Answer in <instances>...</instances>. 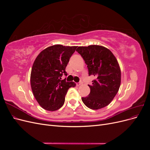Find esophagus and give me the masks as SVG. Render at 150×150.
<instances>
[{
  "mask_svg": "<svg viewBox=\"0 0 150 150\" xmlns=\"http://www.w3.org/2000/svg\"><path fill=\"white\" fill-rule=\"evenodd\" d=\"M81 84H82V82H79V83H76V85L78 86H80Z\"/></svg>",
  "mask_w": 150,
  "mask_h": 150,
  "instance_id": "esophagus-1",
  "label": "esophagus"
}]
</instances>
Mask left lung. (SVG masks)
<instances>
[{
  "label": "left lung",
  "mask_w": 150,
  "mask_h": 150,
  "mask_svg": "<svg viewBox=\"0 0 150 150\" xmlns=\"http://www.w3.org/2000/svg\"><path fill=\"white\" fill-rule=\"evenodd\" d=\"M83 58L89 76L96 77L92 85H88L90 93L81 98L88 108L99 110L110 104L118 91L121 84V70L115 56L110 50L91 45L76 49Z\"/></svg>",
  "instance_id": "1"
}]
</instances>
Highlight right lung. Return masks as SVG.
<instances>
[{"label":"right lung","instance_id":"right-lung-1","mask_svg":"<svg viewBox=\"0 0 150 150\" xmlns=\"http://www.w3.org/2000/svg\"><path fill=\"white\" fill-rule=\"evenodd\" d=\"M77 46L57 44L43 50L36 57L32 67L30 85L36 100L44 110L56 111L65 101L67 90L76 84L62 80L67 76L66 67Z\"/></svg>","mask_w":150,"mask_h":150}]
</instances>
